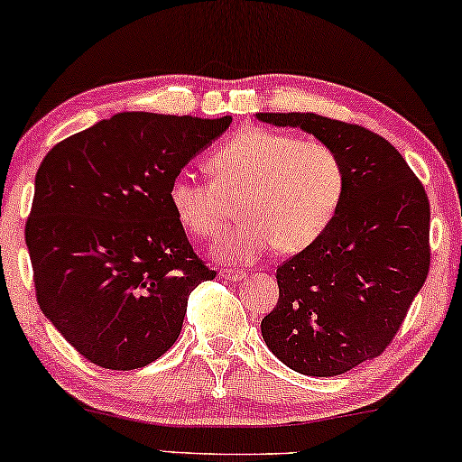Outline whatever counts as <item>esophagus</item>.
<instances>
[{"label": "esophagus", "instance_id": "1", "mask_svg": "<svg viewBox=\"0 0 462 462\" xmlns=\"http://www.w3.org/2000/svg\"><path fill=\"white\" fill-rule=\"evenodd\" d=\"M220 277H225V280H231V282H242L245 277V271H239V269H220Z\"/></svg>", "mask_w": 462, "mask_h": 462}]
</instances>
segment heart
<instances>
[{
    "mask_svg": "<svg viewBox=\"0 0 462 462\" xmlns=\"http://www.w3.org/2000/svg\"><path fill=\"white\" fill-rule=\"evenodd\" d=\"M210 180L179 172L170 180L174 217L195 237H214L239 201L242 225L212 245L225 263H252L275 248L307 250L328 231L346 191V170L330 144L288 132H237L206 160Z\"/></svg>",
    "mask_w": 462,
    "mask_h": 462,
    "instance_id": "b5f03b06",
    "label": "heart"
}]
</instances>
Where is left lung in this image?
Segmentation results:
<instances>
[{
	"mask_svg": "<svg viewBox=\"0 0 462 462\" xmlns=\"http://www.w3.org/2000/svg\"><path fill=\"white\" fill-rule=\"evenodd\" d=\"M292 125L340 155L346 191L313 245L277 267L280 300L261 321L264 343L288 368L337 376L387 349L431 264V208L393 144L357 124L315 113H256Z\"/></svg>",
	"mask_w": 462,
	"mask_h": 462,
	"instance_id": "1",
	"label": "left lung"
}]
</instances>
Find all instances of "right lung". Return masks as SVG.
I'll return each mask as SVG.
<instances>
[{
	"mask_svg": "<svg viewBox=\"0 0 462 462\" xmlns=\"http://www.w3.org/2000/svg\"><path fill=\"white\" fill-rule=\"evenodd\" d=\"M231 117L117 113L54 144L24 239L43 315L88 362L136 370L176 343L189 294L214 271L168 187Z\"/></svg>",
	"mask_w": 462,
	"mask_h": 462,
	"instance_id": "1",
	"label": "right lung"
}]
</instances>
